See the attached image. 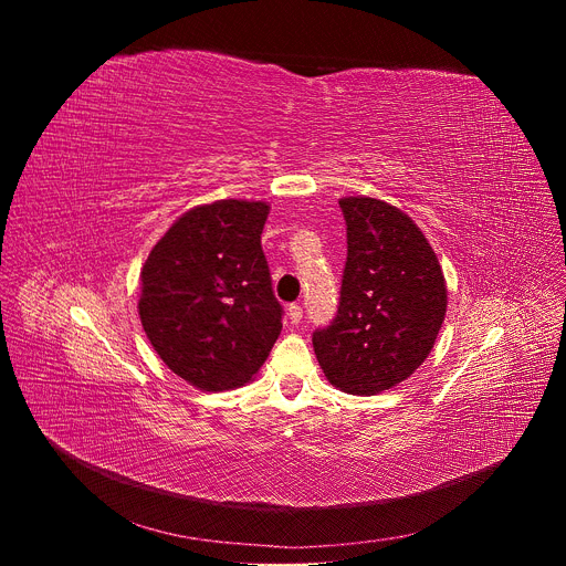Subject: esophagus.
<instances>
[{
  "instance_id": "obj_1",
  "label": "esophagus",
  "mask_w": 566,
  "mask_h": 566,
  "mask_svg": "<svg viewBox=\"0 0 566 566\" xmlns=\"http://www.w3.org/2000/svg\"><path fill=\"white\" fill-rule=\"evenodd\" d=\"M289 319H291V325H300V322H302V306L300 304H289Z\"/></svg>"
}]
</instances>
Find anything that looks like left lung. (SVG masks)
<instances>
[{
  "mask_svg": "<svg viewBox=\"0 0 566 566\" xmlns=\"http://www.w3.org/2000/svg\"><path fill=\"white\" fill-rule=\"evenodd\" d=\"M347 262L336 317L313 332L332 385L369 396L406 380L428 358L446 317L439 260L419 226L398 208L340 199Z\"/></svg>",
  "mask_w": 566,
  "mask_h": 566,
  "instance_id": "8db88e82",
  "label": "left lung"
}]
</instances>
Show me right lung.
Returning a JSON list of instances; mask_svg holds the SVG:
<instances>
[{"mask_svg":"<svg viewBox=\"0 0 566 566\" xmlns=\"http://www.w3.org/2000/svg\"><path fill=\"white\" fill-rule=\"evenodd\" d=\"M266 217L262 201L199 206L143 266V329L160 360L199 389L249 382L282 332L284 308L262 251Z\"/></svg>","mask_w":566,"mask_h":566,"instance_id":"obj_1","label":"right lung"}]
</instances>
